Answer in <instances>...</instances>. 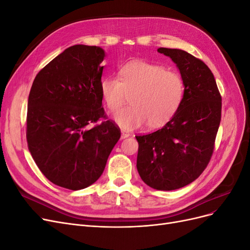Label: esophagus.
<instances>
[{
  "label": "esophagus",
  "instance_id": "1",
  "mask_svg": "<svg viewBox=\"0 0 250 250\" xmlns=\"http://www.w3.org/2000/svg\"><path fill=\"white\" fill-rule=\"evenodd\" d=\"M129 135H130L129 133L124 131V130H122V132H121V139H126V138L129 137Z\"/></svg>",
  "mask_w": 250,
  "mask_h": 250
}]
</instances>
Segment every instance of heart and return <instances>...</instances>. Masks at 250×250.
I'll list each match as a JSON object with an SVG mask.
<instances>
[{"label":"heart","instance_id":"1","mask_svg":"<svg viewBox=\"0 0 250 250\" xmlns=\"http://www.w3.org/2000/svg\"><path fill=\"white\" fill-rule=\"evenodd\" d=\"M105 105L120 108L130 95L131 105L118 110L113 120L124 129H137L147 123L161 127L178 110L185 94V83L175 71L142 60L126 63L120 78L107 76L100 83Z\"/></svg>","mask_w":250,"mask_h":250}]
</instances>
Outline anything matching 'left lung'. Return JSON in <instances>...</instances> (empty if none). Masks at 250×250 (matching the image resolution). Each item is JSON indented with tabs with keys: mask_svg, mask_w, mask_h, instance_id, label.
<instances>
[{
	"mask_svg": "<svg viewBox=\"0 0 250 250\" xmlns=\"http://www.w3.org/2000/svg\"><path fill=\"white\" fill-rule=\"evenodd\" d=\"M176 64L185 94L175 115L161 129L137 135V168L147 186L161 191L197 179L213 154L221 121V96L214 75L202 60L179 49H157Z\"/></svg>",
	"mask_w": 250,
	"mask_h": 250,
	"instance_id": "1",
	"label": "left lung"
}]
</instances>
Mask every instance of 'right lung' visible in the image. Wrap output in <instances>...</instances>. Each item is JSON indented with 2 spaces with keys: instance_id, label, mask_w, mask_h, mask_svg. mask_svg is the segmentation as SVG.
I'll return each mask as SVG.
<instances>
[{
  "instance_id": "obj_1",
  "label": "right lung",
  "mask_w": 250,
  "mask_h": 250,
  "mask_svg": "<svg viewBox=\"0 0 250 250\" xmlns=\"http://www.w3.org/2000/svg\"><path fill=\"white\" fill-rule=\"evenodd\" d=\"M102 48L75 44L36 75L30 90L26 137L35 164L51 183L69 190L93 185L121 137L105 118L100 83Z\"/></svg>"
}]
</instances>
